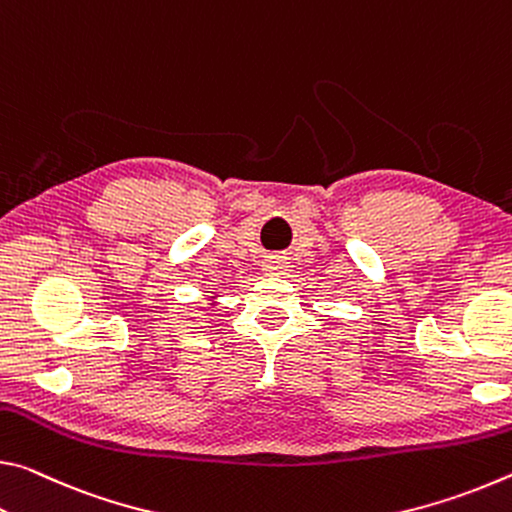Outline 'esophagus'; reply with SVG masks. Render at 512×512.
<instances>
[{"label":"esophagus","instance_id":"obj_1","mask_svg":"<svg viewBox=\"0 0 512 512\" xmlns=\"http://www.w3.org/2000/svg\"><path fill=\"white\" fill-rule=\"evenodd\" d=\"M263 270H265V274H270V276H281V274H286V270H288V261L283 256H267Z\"/></svg>","mask_w":512,"mask_h":512}]
</instances>
